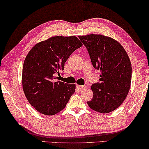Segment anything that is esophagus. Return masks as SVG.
<instances>
[{
  "label": "esophagus",
  "mask_w": 149,
  "mask_h": 149,
  "mask_svg": "<svg viewBox=\"0 0 149 149\" xmlns=\"http://www.w3.org/2000/svg\"><path fill=\"white\" fill-rule=\"evenodd\" d=\"M77 87L78 89L82 90V89L86 88V86H85V85H77Z\"/></svg>",
  "instance_id": "esophagus-1"
}]
</instances>
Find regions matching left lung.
<instances>
[{
    "instance_id": "8db88e82",
    "label": "left lung",
    "mask_w": 149,
    "mask_h": 149,
    "mask_svg": "<svg viewBox=\"0 0 149 149\" xmlns=\"http://www.w3.org/2000/svg\"><path fill=\"white\" fill-rule=\"evenodd\" d=\"M86 47L94 69L100 70V82L92 85L90 108L102 113L115 110L130 89L132 69L129 56L116 40L100 34L79 36Z\"/></svg>"
}]
</instances>
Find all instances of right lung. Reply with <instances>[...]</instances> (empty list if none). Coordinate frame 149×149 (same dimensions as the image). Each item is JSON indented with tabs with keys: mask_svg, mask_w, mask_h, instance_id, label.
<instances>
[{
	"mask_svg": "<svg viewBox=\"0 0 149 149\" xmlns=\"http://www.w3.org/2000/svg\"><path fill=\"white\" fill-rule=\"evenodd\" d=\"M82 45L75 36H55L37 43L27 55L22 69L23 91L29 103L40 113H58L74 93V84L56 79L69 56Z\"/></svg>",
	"mask_w": 149,
	"mask_h": 149,
	"instance_id": "1",
	"label": "right lung"
}]
</instances>
